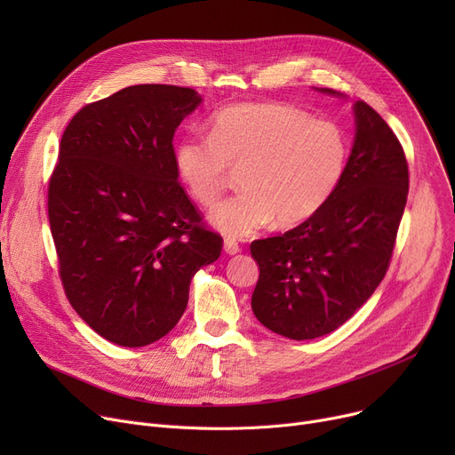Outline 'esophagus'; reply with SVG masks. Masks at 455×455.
<instances>
[{"label":"esophagus","instance_id":"obj_1","mask_svg":"<svg viewBox=\"0 0 455 455\" xmlns=\"http://www.w3.org/2000/svg\"><path fill=\"white\" fill-rule=\"evenodd\" d=\"M223 251H225L227 254L234 256V254L240 252L242 249H240V245H237L234 240H225V243H223Z\"/></svg>","mask_w":455,"mask_h":455}]
</instances>
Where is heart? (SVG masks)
<instances>
[{
    "mask_svg": "<svg viewBox=\"0 0 455 455\" xmlns=\"http://www.w3.org/2000/svg\"><path fill=\"white\" fill-rule=\"evenodd\" d=\"M347 155L338 125L290 105L243 103L215 114L210 136H182L173 160L188 194L203 206L218 203L230 172H237L243 191L208 220L240 240L273 221L290 228L312 218L339 184Z\"/></svg>",
    "mask_w": 455,
    "mask_h": 455,
    "instance_id": "obj_1",
    "label": "heart"
}]
</instances>
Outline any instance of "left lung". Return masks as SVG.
I'll list each match as a JSON object with an SVG mask.
<instances>
[{"label":"left lung","mask_w":455,"mask_h":455,"mask_svg":"<svg viewBox=\"0 0 455 455\" xmlns=\"http://www.w3.org/2000/svg\"><path fill=\"white\" fill-rule=\"evenodd\" d=\"M323 93H341L317 88ZM355 134L343 177L299 227L251 243L259 267L251 306L278 336L304 341L339 328L384 280L410 173L398 138L365 101L354 103Z\"/></svg>","instance_id":"left-lung-1"}]
</instances>
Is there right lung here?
Listing matches in <instances>:
<instances>
[{
	"instance_id": "right-lung-1",
	"label": "right lung",
	"mask_w": 455,
	"mask_h": 455,
	"mask_svg": "<svg viewBox=\"0 0 455 455\" xmlns=\"http://www.w3.org/2000/svg\"><path fill=\"white\" fill-rule=\"evenodd\" d=\"M203 103L191 88L136 84L68 124L47 191L66 297L101 338L146 347L182 317L223 240L179 182L173 134Z\"/></svg>"
}]
</instances>
